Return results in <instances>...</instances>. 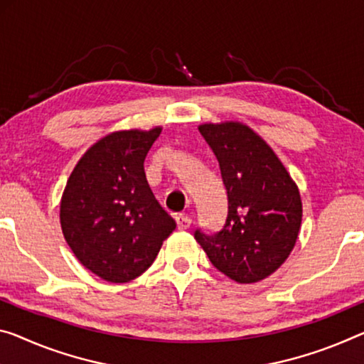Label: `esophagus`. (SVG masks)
<instances>
[{"mask_svg": "<svg viewBox=\"0 0 364 364\" xmlns=\"http://www.w3.org/2000/svg\"><path fill=\"white\" fill-rule=\"evenodd\" d=\"M176 225L178 229H187V228H190V225H192V220H190V218L186 215H177Z\"/></svg>", "mask_w": 364, "mask_h": 364, "instance_id": "1", "label": "esophagus"}]
</instances>
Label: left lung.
I'll list each match as a JSON object with an SVG mask.
<instances>
[{"label": "left lung", "instance_id": "left-lung-1", "mask_svg": "<svg viewBox=\"0 0 364 364\" xmlns=\"http://www.w3.org/2000/svg\"><path fill=\"white\" fill-rule=\"evenodd\" d=\"M198 132L220 166L228 216L220 231L197 228L193 236L226 277L260 282L288 259L298 239L303 216L298 187L249 127L206 124Z\"/></svg>", "mask_w": 364, "mask_h": 364}]
</instances>
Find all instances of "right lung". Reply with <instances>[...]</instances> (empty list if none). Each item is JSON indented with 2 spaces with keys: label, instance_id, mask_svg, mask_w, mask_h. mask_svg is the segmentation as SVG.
Segmentation results:
<instances>
[{
  "label": "right lung",
  "instance_id": "add662e5",
  "mask_svg": "<svg viewBox=\"0 0 364 364\" xmlns=\"http://www.w3.org/2000/svg\"><path fill=\"white\" fill-rule=\"evenodd\" d=\"M161 128L115 132L87 149L66 183L60 221L87 270L127 283L153 264L176 221L148 186L144 159Z\"/></svg>",
  "mask_w": 364,
  "mask_h": 364
}]
</instances>
